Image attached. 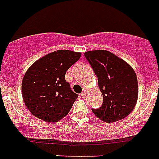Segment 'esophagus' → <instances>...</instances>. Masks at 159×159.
I'll return each instance as SVG.
<instances>
[{
    "instance_id": "1",
    "label": "esophagus",
    "mask_w": 159,
    "mask_h": 159,
    "mask_svg": "<svg viewBox=\"0 0 159 159\" xmlns=\"http://www.w3.org/2000/svg\"><path fill=\"white\" fill-rule=\"evenodd\" d=\"M81 97H82V98H84V97H85V92H84V91H83V92L81 93Z\"/></svg>"
}]
</instances>
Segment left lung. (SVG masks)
<instances>
[{"mask_svg": "<svg viewBox=\"0 0 159 159\" xmlns=\"http://www.w3.org/2000/svg\"><path fill=\"white\" fill-rule=\"evenodd\" d=\"M84 56L98 76L103 95L102 106L92 108V112L106 122L127 117L133 111L138 97V83L134 69L106 50L89 51Z\"/></svg>", "mask_w": 159, "mask_h": 159, "instance_id": "obj_1", "label": "left lung"}]
</instances>
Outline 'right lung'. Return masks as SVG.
I'll return each instance as SVG.
<instances>
[{
	"instance_id": "right-lung-1",
	"label": "right lung",
	"mask_w": 159,
	"mask_h": 159,
	"mask_svg": "<svg viewBox=\"0 0 159 159\" xmlns=\"http://www.w3.org/2000/svg\"><path fill=\"white\" fill-rule=\"evenodd\" d=\"M80 57V52L58 50L40 58L26 71L22 95L33 115L57 122L69 113L78 95L71 90L65 74Z\"/></svg>"
}]
</instances>
